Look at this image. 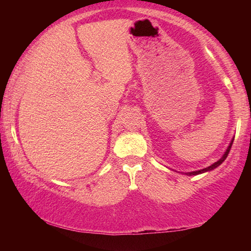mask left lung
I'll use <instances>...</instances> for the list:
<instances>
[{
  "instance_id": "8db88e82",
  "label": "left lung",
  "mask_w": 251,
  "mask_h": 251,
  "mask_svg": "<svg viewBox=\"0 0 251 251\" xmlns=\"http://www.w3.org/2000/svg\"><path fill=\"white\" fill-rule=\"evenodd\" d=\"M232 143H233V139H232V141H231L230 145L228 146V148H227L226 152H225V154H224V156L222 157V158H220L218 161H216V163L212 164L211 166L207 167V168H203V169H201V171H196V172H192V173H186V175H188V176L198 175V174H202V173H205V172H209V171H212V169H215L216 167H218L219 165H220V164H223V161L227 158V156H228V154H229V151H230V148H231V146H232Z\"/></svg>"
}]
</instances>
